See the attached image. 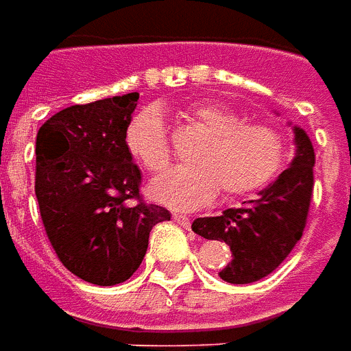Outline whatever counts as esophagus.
<instances>
[{"label":"esophagus","mask_w":351,"mask_h":351,"mask_svg":"<svg viewBox=\"0 0 351 351\" xmlns=\"http://www.w3.org/2000/svg\"><path fill=\"white\" fill-rule=\"evenodd\" d=\"M171 219L176 221L178 225H181L183 228L191 227V219H189L187 215H183V213H173V215H171Z\"/></svg>","instance_id":"obj_1"}]
</instances>
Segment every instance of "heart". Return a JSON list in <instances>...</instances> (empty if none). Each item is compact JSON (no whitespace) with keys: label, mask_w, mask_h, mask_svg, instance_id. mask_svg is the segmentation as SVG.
<instances>
[{"label":"heart","mask_w":351,"mask_h":351,"mask_svg":"<svg viewBox=\"0 0 351 351\" xmlns=\"http://www.w3.org/2000/svg\"><path fill=\"white\" fill-rule=\"evenodd\" d=\"M191 119L210 132L198 151L196 166H178L151 185V195L173 210H196L223 191L250 195L267 187L282 173L289 145L276 126L245 123L240 113L219 104H200ZM126 145L151 173H160L171 160L170 134L156 106H147L126 126Z\"/></svg>","instance_id":"1"}]
</instances>
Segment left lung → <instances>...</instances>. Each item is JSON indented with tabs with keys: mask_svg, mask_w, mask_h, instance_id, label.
<instances>
[{
	"mask_svg": "<svg viewBox=\"0 0 351 351\" xmlns=\"http://www.w3.org/2000/svg\"><path fill=\"white\" fill-rule=\"evenodd\" d=\"M297 153L287 170L243 208L217 217H198L193 230L206 240L230 245L232 261L219 272L228 283L259 282L282 265L302 238L314 191L315 155L306 132L295 126Z\"/></svg>",
	"mask_w": 351,
	"mask_h": 351,
	"instance_id": "left-lung-1",
	"label": "left lung"
}]
</instances>
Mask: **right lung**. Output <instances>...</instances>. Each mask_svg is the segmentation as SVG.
Masks as SVG:
<instances>
[{
	"mask_svg": "<svg viewBox=\"0 0 351 351\" xmlns=\"http://www.w3.org/2000/svg\"><path fill=\"white\" fill-rule=\"evenodd\" d=\"M138 92L52 115L36 140V196L52 250L94 285L126 282L145 257L149 232L170 211L140 195L126 126Z\"/></svg>",
	"mask_w": 351,
	"mask_h": 351,
	"instance_id": "obj_1",
	"label": "right lung"
}]
</instances>
